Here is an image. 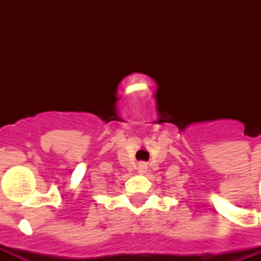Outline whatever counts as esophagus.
<instances>
[{
	"instance_id": "esophagus-1",
	"label": "esophagus",
	"mask_w": 261,
	"mask_h": 261,
	"mask_svg": "<svg viewBox=\"0 0 261 261\" xmlns=\"http://www.w3.org/2000/svg\"><path fill=\"white\" fill-rule=\"evenodd\" d=\"M138 169H139V172H145V171H146V164H145V163L139 164Z\"/></svg>"
}]
</instances>
